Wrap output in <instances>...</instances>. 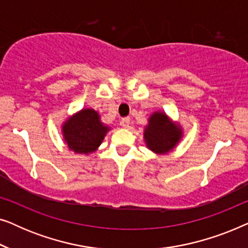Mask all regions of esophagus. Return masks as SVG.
<instances>
[{"mask_svg":"<svg viewBox=\"0 0 248 248\" xmlns=\"http://www.w3.org/2000/svg\"><path fill=\"white\" fill-rule=\"evenodd\" d=\"M120 125L122 127H128V125H130V118L128 117H123L120 122Z\"/></svg>","mask_w":248,"mask_h":248,"instance_id":"34e87169","label":"esophagus"}]
</instances>
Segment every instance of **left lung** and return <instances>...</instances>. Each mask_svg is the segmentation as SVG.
Instances as JSON below:
<instances>
[{"label": "left lung", "instance_id": "8db88e82", "mask_svg": "<svg viewBox=\"0 0 248 248\" xmlns=\"http://www.w3.org/2000/svg\"><path fill=\"white\" fill-rule=\"evenodd\" d=\"M182 137L178 126L169 122L167 115L155 113L149 120L144 130V139L148 148L157 154H166L175 147Z\"/></svg>", "mask_w": 248, "mask_h": 248}]
</instances>
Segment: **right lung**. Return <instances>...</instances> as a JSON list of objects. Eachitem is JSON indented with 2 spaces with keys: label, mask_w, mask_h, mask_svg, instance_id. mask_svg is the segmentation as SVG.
Segmentation results:
<instances>
[{
  "label": "right lung",
  "mask_w": 248,
  "mask_h": 248,
  "mask_svg": "<svg viewBox=\"0 0 248 248\" xmlns=\"http://www.w3.org/2000/svg\"><path fill=\"white\" fill-rule=\"evenodd\" d=\"M108 130L100 123L97 111L82 109L64 124L63 135L71 150L87 155L99 147Z\"/></svg>",
  "instance_id": "add662e5"
}]
</instances>
